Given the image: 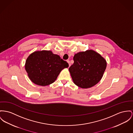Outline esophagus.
<instances>
[{
  "mask_svg": "<svg viewBox=\"0 0 133 133\" xmlns=\"http://www.w3.org/2000/svg\"><path fill=\"white\" fill-rule=\"evenodd\" d=\"M67 62H68V63H69V67L71 66V63H70V61L69 60H68L67 61Z\"/></svg>",
  "mask_w": 133,
  "mask_h": 133,
  "instance_id": "34e87169",
  "label": "esophagus"
}]
</instances>
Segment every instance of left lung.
I'll return each instance as SVG.
<instances>
[{
  "label": "left lung",
  "instance_id": "1",
  "mask_svg": "<svg viewBox=\"0 0 133 133\" xmlns=\"http://www.w3.org/2000/svg\"><path fill=\"white\" fill-rule=\"evenodd\" d=\"M69 68L74 83L82 88H91L100 81L106 68V60L93 50L75 54Z\"/></svg>",
  "mask_w": 133,
  "mask_h": 133
}]
</instances>
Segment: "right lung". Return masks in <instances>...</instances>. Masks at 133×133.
I'll list each match as a JSON object with an SVG mask.
<instances>
[{"mask_svg": "<svg viewBox=\"0 0 133 133\" xmlns=\"http://www.w3.org/2000/svg\"><path fill=\"white\" fill-rule=\"evenodd\" d=\"M68 67V62L50 50L31 53L25 63V70L30 79L34 84L42 86L53 83L61 71Z\"/></svg>", "mask_w": 133, "mask_h": 133, "instance_id": "obj_1", "label": "right lung"}]
</instances>
